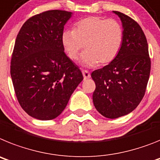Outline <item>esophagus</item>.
<instances>
[{"mask_svg":"<svg viewBox=\"0 0 160 160\" xmlns=\"http://www.w3.org/2000/svg\"><path fill=\"white\" fill-rule=\"evenodd\" d=\"M82 74H83V76H84V80H86V79H88L91 77V75H90V73L87 70L82 71Z\"/></svg>","mask_w":160,"mask_h":160,"instance_id":"esophagus-1","label":"esophagus"}]
</instances>
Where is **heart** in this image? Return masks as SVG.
<instances>
[{"mask_svg":"<svg viewBox=\"0 0 160 160\" xmlns=\"http://www.w3.org/2000/svg\"><path fill=\"white\" fill-rule=\"evenodd\" d=\"M123 42V29L118 21L91 16L74 25L73 30H65L61 42L67 55L72 61L78 59L84 46L85 51L80 62L85 67L105 65L118 55Z\"/></svg>","mask_w":160,"mask_h":160,"instance_id":"b5f03b06","label":"heart"}]
</instances>
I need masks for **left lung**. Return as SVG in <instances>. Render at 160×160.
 Masks as SVG:
<instances>
[{
    "label": "left lung",
    "instance_id": "8db88e82",
    "mask_svg": "<svg viewBox=\"0 0 160 160\" xmlns=\"http://www.w3.org/2000/svg\"><path fill=\"white\" fill-rule=\"evenodd\" d=\"M123 27V42L116 59L92 72L96 84L92 101L107 118L131 113L145 95L151 72L148 44L139 25L124 13L113 11Z\"/></svg>",
    "mask_w": 160,
    "mask_h": 160
}]
</instances>
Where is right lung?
<instances>
[{"label":"right lung","instance_id":"add662e5","mask_svg":"<svg viewBox=\"0 0 160 160\" xmlns=\"http://www.w3.org/2000/svg\"><path fill=\"white\" fill-rule=\"evenodd\" d=\"M72 14L58 9L36 14L25 22L17 36L11 78L21 107L36 119L52 120L59 116L84 79L61 42Z\"/></svg>","mask_w":160,"mask_h":160}]
</instances>
